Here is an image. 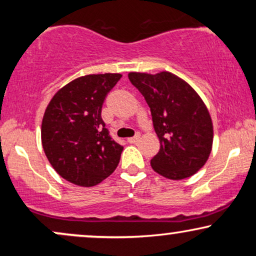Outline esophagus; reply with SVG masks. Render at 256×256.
<instances>
[{"mask_svg": "<svg viewBox=\"0 0 256 256\" xmlns=\"http://www.w3.org/2000/svg\"><path fill=\"white\" fill-rule=\"evenodd\" d=\"M138 140H140V134H136V136H134V137L128 138V143H137Z\"/></svg>", "mask_w": 256, "mask_h": 256, "instance_id": "esophagus-1", "label": "esophagus"}]
</instances>
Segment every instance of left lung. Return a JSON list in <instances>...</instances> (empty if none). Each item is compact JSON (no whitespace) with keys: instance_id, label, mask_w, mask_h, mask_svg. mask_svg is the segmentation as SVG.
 <instances>
[{"instance_id":"obj_1","label":"left lung","mask_w":256,"mask_h":256,"mask_svg":"<svg viewBox=\"0 0 256 256\" xmlns=\"http://www.w3.org/2000/svg\"><path fill=\"white\" fill-rule=\"evenodd\" d=\"M128 79L144 96L160 150L150 165L162 177H192L207 162L213 146V122L204 100L171 72H130Z\"/></svg>"}]
</instances>
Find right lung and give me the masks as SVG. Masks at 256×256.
<instances>
[{"instance_id": "obj_1", "label": "right lung", "mask_w": 256, "mask_h": 256, "mask_svg": "<svg viewBox=\"0 0 256 256\" xmlns=\"http://www.w3.org/2000/svg\"><path fill=\"white\" fill-rule=\"evenodd\" d=\"M120 78V73L76 78L46 106L40 128L43 150L52 168L70 183L95 186L118 166L124 146L110 138L101 112Z\"/></svg>"}]
</instances>
